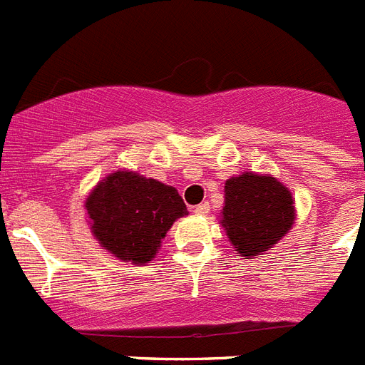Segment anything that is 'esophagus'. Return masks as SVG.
<instances>
[{
    "label": "esophagus",
    "instance_id": "1",
    "mask_svg": "<svg viewBox=\"0 0 365 365\" xmlns=\"http://www.w3.org/2000/svg\"><path fill=\"white\" fill-rule=\"evenodd\" d=\"M192 212L197 213V215H206V213L210 212V204L208 202L198 204V206H195V208H192Z\"/></svg>",
    "mask_w": 365,
    "mask_h": 365
}]
</instances>
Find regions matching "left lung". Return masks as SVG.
<instances>
[{
  "label": "left lung",
  "mask_w": 365,
  "mask_h": 365,
  "mask_svg": "<svg viewBox=\"0 0 365 365\" xmlns=\"http://www.w3.org/2000/svg\"><path fill=\"white\" fill-rule=\"evenodd\" d=\"M223 227L244 257L268 251L294 223L290 191L272 176L244 173L225 183Z\"/></svg>",
  "instance_id": "obj_1"
}]
</instances>
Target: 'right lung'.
<instances>
[{
  "label": "right lung",
  "mask_w": 365,
  "mask_h": 365,
  "mask_svg": "<svg viewBox=\"0 0 365 365\" xmlns=\"http://www.w3.org/2000/svg\"><path fill=\"white\" fill-rule=\"evenodd\" d=\"M86 210L101 245L135 264L152 260L174 221L187 215L176 189L127 170L103 180Z\"/></svg>",
  "instance_id": "add662e5"
}]
</instances>
